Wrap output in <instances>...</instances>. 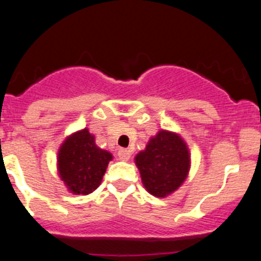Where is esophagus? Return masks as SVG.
I'll return each mask as SVG.
<instances>
[{"mask_svg": "<svg viewBox=\"0 0 261 261\" xmlns=\"http://www.w3.org/2000/svg\"><path fill=\"white\" fill-rule=\"evenodd\" d=\"M117 156H119L121 161H128V159L130 158V151H129L128 149H119Z\"/></svg>", "mask_w": 261, "mask_h": 261, "instance_id": "esophagus-1", "label": "esophagus"}]
</instances>
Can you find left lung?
I'll list each match as a JSON object with an SVG mask.
<instances>
[{
  "mask_svg": "<svg viewBox=\"0 0 261 261\" xmlns=\"http://www.w3.org/2000/svg\"><path fill=\"white\" fill-rule=\"evenodd\" d=\"M135 159L142 184L155 197L175 192L190 171V150L186 142L168 130H159Z\"/></svg>",
  "mask_w": 261,
  "mask_h": 261,
  "instance_id": "8db88e82",
  "label": "left lung"
}]
</instances>
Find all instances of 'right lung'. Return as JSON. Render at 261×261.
I'll return each instance as SVG.
<instances>
[{
	"mask_svg": "<svg viewBox=\"0 0 261 261\" xmlns=\"http://www.w3.org/2000/svg\"><path fill=\"white\" fill-rule=\"evenodd\" d=\"M111 159V153L96 146L94 136L82 129L69 136L60 147L59 175L71 193L89 195L102 183Z\"/></svg>",
	"mask_w": 261,
	"mask_h": 261,
	"instance_id": "1",
	"label": "right lung"
}]
</instances>
